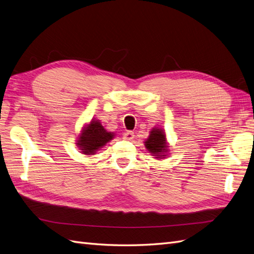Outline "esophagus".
Instances as JSON below:
<instances>
[{"label": "esophagus", "mask_w": 254, "mask_h": 254, "mask_svg": "<svg viewBox=\"0 0 254 254\" xmlns=\"http://www.w3.org/2000/svg\"><path fill=\"white\" fill-rule=\"evenodd\" d=\"M133 138H134V133L132 131H126L124 133V139H126V140L131 141Z\"/></svg>", "instance_id": "esophagus-1"}]
</instances>
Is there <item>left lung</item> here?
Instances as JSON below:
<instances>
[{
  "mask_svg": "<svg viewBox=\"0 0 254 254\" xmlns=\"http://www.w3.org/2000/svg\"><path fill=\"white\" fill-rule=\"evenodd\" d=\"M144 145L148 152L155 156V158H166L169 152V146L166 138V132L162 128L155 127L149 131V136L144 141Z\"/></svg>",
  "mask_w": 254,
  "mask_h": 254,
  "instance_id": "8db88e82",
  "label": "left lung"
}]
</instances>
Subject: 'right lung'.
<instances>
[{
    "instance_id": "right-lung-1",
    "label": "right lung",
    "mask_w": 254,
    "mask_h": 254,
    "mask_svg": "<svg viewBox=\"0 0 254 254\" xmlns=\"http://www.w3.org/2000/svg\"><path fill=\"white\" fill-rule=\"evenodd\" d=\"M114 132L108 131L101 125L99 120L94 119L87 125L82 127L76 144L81 153L91 156L101 147H104L108 142H110L114 138Z\"/></svg>"
}]
</instances>
